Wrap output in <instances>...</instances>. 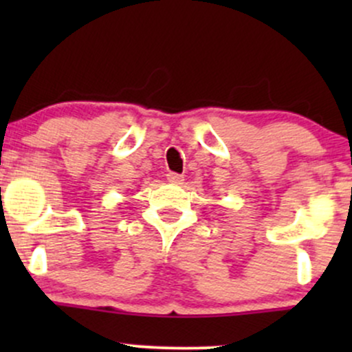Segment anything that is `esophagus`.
Instances as JSON below:
<instances>
[{
  "label": "esophagus",
  "instance_id": "obj_1",
  "mask_svg": "<svg viewBox=\"0 0 352 352\" xmlns=\"http://www.w3.org/2000/svg\"><path fill=\"white\" fill-rule=\"evenodd\" d=\"M167 180L170 182V184H182V182H184V175H180V173H175V172H168Z\"/></svg>",
  "mask_w": 352,
  "mask_h": 352
}]
</instances>
